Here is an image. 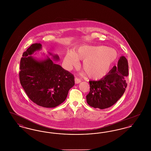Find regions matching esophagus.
<instances>
[{
  "label": "esophagus",
  "instance_id": "34e87169",
  "mask_svg": "<svg viewBox=\"0 0 151 151\" xmlns=\"http://www.w3.org/2000/svg\"><path fill=\"white\" fill-rule=\"evenodd\" d=\"M80 82H81V80L80 79H79L78 78H75V84H79Z\"/></svg>",
  "mask_w": 151,
  "mask_h": 151
}]
</instances>
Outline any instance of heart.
Returning <instances> with one entry per match:
<instances>
[{
  "label": "heart",
  "instance_id": "heart-1",
  "mask_svg": "<svg viewBox=\"0 0 151 151\" xmlns=\"http://www.w3.org/2000/svg\"><path fill=\"white\" fill-rule=\"evenodd\" d=\"M117 55L116 51L111 47L85 45L74 53L67 52L63 62L65 68L70 71L79 65V60H83L81 67L88 77L100 79L108 73Z\"/></svg>",
  "mask_w": 151,
  "mask_h": 151
}]
</instances>
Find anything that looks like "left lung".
<instances>
[{
  "label": "left lung",
  "mask_w": 151,
  "mask_h": 151,
  "mask_svg": "<svg viewBox=\"0 0 151 151\" xmlns=\"http://www.w3.org/2000/svg\"><path fill=\"white\" fill-rule=\"evenodd\" d=\"M129 75L127 60L120 57L117 66L98 81H89L90 91L86 95L88 104L94 108H110L120 99L127 86L125 78Z\"/></svg>",
  "instance_id": "obj_1"
}]
</instances>
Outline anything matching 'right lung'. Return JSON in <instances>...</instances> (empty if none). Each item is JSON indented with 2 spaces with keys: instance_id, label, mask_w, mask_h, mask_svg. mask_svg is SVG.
Listing matches in <instances>:
<instances>
[{
  "instance_id": "obj_1",
  "label": "right lung",
  "mask_w": 151,
  "mask_h": 151,
  "mask_svg": "<svg viewBox=\"0 0 151 151\" xmlns=\"http://www.w3.org/2000/svg\"><path fill=\"white\" fill-rule=\"evenodd\" d=\"M41 49V43H33L23 53L20 81L34 103L44 108H55L66 99L69 90L75 85L74 76L48 57L38 59L32 55ZM49 54L54 60H59L58 55Z\"/></svg>"
}]
</instances>
